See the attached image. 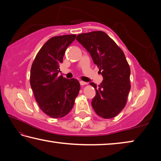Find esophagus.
<instances>
[{"label":"esophagus","mask_w":161,"mask_h":161,"mask_svg":"<svg viewBox=\"0 0 161 161\" xmlns=\"http://www.w3.org/2000/svg\"><path fill=\"white\" fill-rule=\"evenodd\" d=\"M80 84L81 86H83V85H86V84H87L86 82H85V81H80Z\"/></svg>","instance_id":"obj_1"}]
</instances>
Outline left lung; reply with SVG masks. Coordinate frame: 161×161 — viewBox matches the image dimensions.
Masks as SVG:
<instances>
[{
	"mask_svg": "<svg viewBox=\"0 0 161 161\" xmlns=\"http://www.w3.org/2000/svg\"><path fill=\"white\" fill-rule=\"evenodd\" d=\"M76 39L90 54L103 79L98 86L90 83L96 90L92 107L102 118H114L126 106L130 89V70L124 52L103 31L80 34Z\"/></svg>",
	"mask_w": 161,
	"mask_h": 161,
	"instance_id": "left-lung-1",
	"label": "left lung"
}]
</instances>
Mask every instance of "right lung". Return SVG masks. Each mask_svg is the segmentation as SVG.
<instances>
[{
    "label": "right lung",
    "instance_id": "obj_1",
    "mask_svg": "<svg viewBox=\"0 0 161 161\" xmlns=\"http://www.w3.org/2000/svg\"><path fill=\"white\" fill-rule=\"evenodd\" d=\"M75 38L76 35L51 37L31 67L30 81L36 102L43 112L54 119L64 117L72 110L80 89L77 80L58 76L65 51Z\"/></svg>",
    "mask_w": 161,
    "mask_h": 161
}]
</instances>
